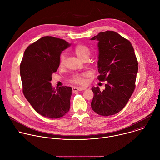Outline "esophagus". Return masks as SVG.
Segmentation results:
<instances>
[{
    "mask_svg": "<svg viewBox=\"0 0 160 160\" xmlns=\"http://www.w3.org/2000/svg\"><path fill=\"white\" fill-rule=\"evenodd\" d=\"M86 88H81V87H73L72 88V92H76L78 91H82V90H85Z\"/></svg>",
    "mask_w": 160,
    "mask_h": 160,
    "instance_id": "esophagus-1",
    "label": "esophagus"
}]
</instances>
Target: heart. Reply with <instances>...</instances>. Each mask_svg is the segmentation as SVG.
Listing matches in <instances>:
<instances>
[{
  "label": "heart",
  "mask_w": 160,
  "mask_h": 160,
  "mask_svg": "<svg viewBox=\"0 0 160 160\" xmlns=\"http://www.w3.org/2000/svg\"><path fill=\"white\" fill-rule=\"evenodd\" d=\"M74 52L75 54L81 60L89 59L91 56V49L86 45L78 44L74 48ZM66 62V56L64 54H61L59 58V67H63ZM86 76V73L82 74H72L70 81L72 83L82 85L85 83L84 78Z\"/></svg>",
  "instance_id": "obj_1"
}]
</instances>
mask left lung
<instances>
[{"mask_svg": "<svg viewBox=\"0 0 160 160\" xmlns=\"http://www.w3.org/2000/svg\"><path fill=\"white\" fill-rule=\"evenodd\" d=\"M91 39L99 41L98 79L106 81L102 91L92 88L91 108L99 115H114L124 108L134 91L138 60L131 43L114 31L101 32Z\"/></svg>", "mask_w": 160, "mask_h": 160, "instance_id": "left-lung-1", "label": "left lung"}]
</instances>
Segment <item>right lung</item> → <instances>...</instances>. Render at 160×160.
<instances>
[{
  "instance_id": "right-lung-1",
  "label": "right lung",
  "mask_w": 160,
  "mask_h": 160,
  "mask_svg": "<svg viewBox=\"0 0 160 160\" xmlns=\"http://www.w3.org/2000/svg\"><path fill=\"white\" fill-rule=\"evenodd\" d=\"M70 44L52 36L42 37L26 49L20 65L24 96L41 115L52 119L64 116L70 109L72 88L55 90L50 81L59 68V58Z\"/></svg>"
}]
</instances>
